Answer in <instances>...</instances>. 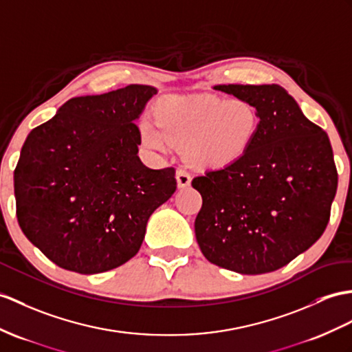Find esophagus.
Returning <instances> with one entry per match:
<instances>
[{
    "mask_svg": "<svg viewBox=\"0 0 352 352\" xmlns=\"http://www.w3.org/2000/svg\"><path fill=\"white\" fill-rule=\"evenodd\" d=\"M176 181H177V186L179 188H186V186H190V184H191V175L188 173L186 170H177V173H176Z\"/></svg>",
    "mask_w": 352,
    "mask_h": 352,
    "instance_id": "obj_1",
    "label": "esophagus"
}]
</instances>
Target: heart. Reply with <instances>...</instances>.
Returning a JSON list of instances; mask_svg holds the SVG:
<instances>
[{
  "label": "heart",
  "instance_id": "1",
  "mask_svg": "<svg viewBox=\"0 0 352 352\" xmlns=\"http://www.w3.org/2000/svg\"><path fill=\"white\" fill-rule=\"evenodd\" d=\"M258 125V110L248 100L171 97L160 104L157 119H142L139 131L149 149L168 152L179 144L192 164L218 168L243 157Z\"/></svg>",
  "mask_w": 352,
  "mask_h": 352
}]
</instances>
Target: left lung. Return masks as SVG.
Listing matches in <instances>:
<instances>
[{
    "mask_svg": "<svg viewBox=\"0 0 352 352\" xmlns=\"http://www.w3.org/2000/svg\"><path fill=\"white\" fill-rule=\"evenodd\" d=\"M251 101L260 125L241 160L192 179L195 237L210 263L242 275L284 267L318 241L338 190L329 135L279 85H218Z\"/></svg>",
    "mask_w": 352,
    "mask_h": 352,
    "instance_id": "8db88e82",
    "label": "left lung"
}]
</instances>
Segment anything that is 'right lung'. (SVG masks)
Instances as JSON below:
<instances>
[{"mask_svg": "<svg viewBox=\"0 0 352 352\" xmlns=\"http://www.w3.org/2000/svg\"><path fill=\"white\" fill-rule=\"evenodd\" d=\"M155 94L128 85L74 97L25 140L14 168L16 215L59 267L92 275L131 260L149 217L176 191L173 167L152 170L137 157L134 121Z\"/></svg>", "mask_w": 352, "mask_h": 352, "instance_id": "add662e5", "label": "right lung"}]
</instances>
